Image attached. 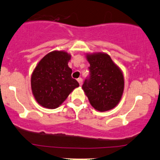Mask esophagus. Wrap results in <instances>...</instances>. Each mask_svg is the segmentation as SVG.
Wrapping results in <instances>:
<instances>
[{
  "mask_svg": "<svg viewBox=\"0 0 160 160\" xmlns=\"http://www.w3.org/2000/svg\"><path fill=\"white\" fill-rule=\"evenodd\" d=\"M77 81H78V82L79 83V85L82 86V78H78V79H77Z\"/></svg>",
  "mask_w": 160,
  "mask_h": 160,
  "instance_id": "1",
  "label": "esophagus"
}]
</instances>
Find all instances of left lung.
Returning <instances> with one entry per match:
<instances>
[{"instance_id": "8db88e82", "label": "left lung", "mask_w": 160, "mask_h": 160, "mask_svg": "<svg viewBox=\"0 0 160 160\" xmlns=\"http://www.w3.org/2000/svg\"><path fill=\"white\" fill-rule=\"evenodd\" d=\"M90 75L82 89L90 103L100 112L113 109L119 103L124 91L121 69L105 53H88Z\"/></svg>"}]
</instances>
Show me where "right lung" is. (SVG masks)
I'll return each mask as SVG.
<instances>
[{"label": "right lung", "mask_w": 160, "mask_h": 160, "mask_svg": "<svg viewBox=\"0 0 160 160\" xmlns=\"http://www.w3.org/2000/svg\"><path fill=\"white\" fill-rule=\"evenodd\" d=\"M71 55L65 51L50 52L39 61L31 78L35 99L42 107L56 109L79 84L72 78L68 66Z\"/></svg>", "instance_id": "right-lung-1"}]
</instances>
